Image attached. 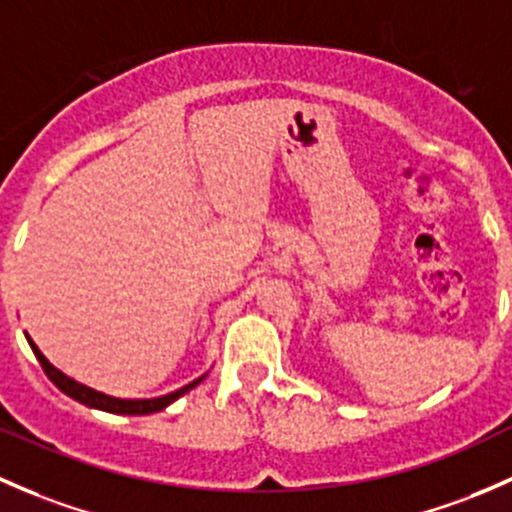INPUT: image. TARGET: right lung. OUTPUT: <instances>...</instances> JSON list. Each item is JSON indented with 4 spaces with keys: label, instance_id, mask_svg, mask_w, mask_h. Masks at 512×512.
Listing matches in <instances>:
<instances>
[{
    "label": "right lung",
    "instance_id": "obj_1",
    "mask_svg": "<svg viewBox=\"0 0 512 512\" xmlns=\"http://www.w3.org/2000/svg\"><path fill=\"white\" fill-rule=\"evenodd\" d=\"M26 340H29L31 350H34L36 360H39V365L44 367L46 377L51 379V382L56 384V387L61 389L63 394H68L71 399H76V402L86 404V407L91 409H100V412H110V414H155V412H162L165 407H170L172 402H177L182 394H187L189 389L197 387L199 382H202L207 374H202L199 379H194V382L184 384L182 389H177V392H170L165 394V397H155V399H118V397H110V394H103V392H96V389L86 387V384L76 382V379H71L68 374H63L61 370H56L54 365H51L49 360H46L44 355H41L39 347L34 345V340H31L29 335H26Z\"/></svg>",
    "mask_w": 512,
    "mask_h": 512
}]
</instances>
